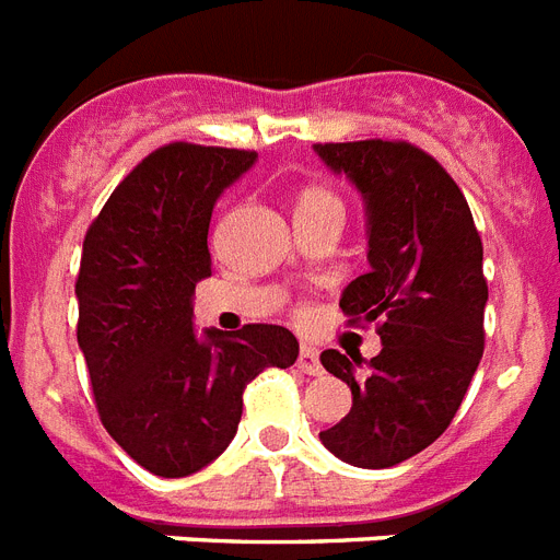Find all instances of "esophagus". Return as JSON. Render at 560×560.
Segmentation results:
<instances>
[{
    "label": "esophagus",
    "mask_w": 560,
    "mask_h": 560,
    "mask_svg": "<svg viewBox=\"0 0 560 560\" xmlns=\"http://www.w3.org/2000/svg\"><path fill=\"white\" fill-rule=\"evenodd\" d=\"M299 368L311 376H319L322 371H325V368H322L319 351H316L313 345H302V351H299Z\"/></svg>",
    "instance_id": "34e87169"
}]
</instances>
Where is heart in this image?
Instances as JSON below:
<instances>
[{"label": "heart", "mask_w": 560, "mask_h": 560, "mask_svg": "<svg viewBox=\"0 0 560 560\" xmlns=\"http://www.w3.org/2000/svg\"><path fill=\"white\" fill-rule=\"evenodd\" d=\"M311 207H339V198H336L334 192L322 189V186H311V189H304L302 198H299V209H311Z\"/></svg>", "instance_id": "b5f03b06"}]
</instances>
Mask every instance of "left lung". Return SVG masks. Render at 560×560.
<instances>
[{"mask_svg":"<svg viewBox=\"0 0 560 560\" xmlns=\"http://www.w3.org/2000/svg\"><path fill=\"white\" fill-rule=\"evenodd\" d=\"M365 203V276L342 290L348 322H380L383 351L371 362L322 353L353 394L348 417L319 440L359 469H388L448 429L480 357L483 244L460 186L431 154L397 140L316 143Z\"/></svg>","mask_w":560,"mask_h":560,"instance_id":"8db88e82","label":"left lung"}]
</instances>
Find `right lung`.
Listing matches in <instances>:
<instances>
[{
    "label": "right lung",
    "mask_w": 560,
    "mask_h": 560,
    "mask_svg": "<svg viewBox=\"0 0 560 560\" xmlns=\"http://www.w3.org/2000/svg\"><path fill=\"white\" fill-rule=\"evenodd\" d=\"M256 158L170 143L122 177L85 233L77 342L91 390L108 434L158 477L224 454L249 380L299 357L281 325L195 330V284L212 276L209 218Z\"/></svg>",
    "instance_id": "right-lung-1"
}]
</instances>
